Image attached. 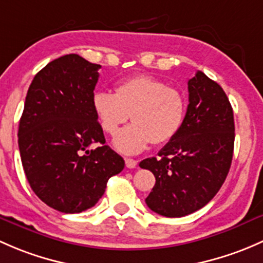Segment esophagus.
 <instances>
[{
	"mask_svg": "<svg viewBox=\"0 0 263 263\" xmlns=\"http://www.w3.org/2000/svg\"><path fill=\"white\" fill-rule=\"evenodd\" d=\"M138 164V161H135V159L133 158H126L125 159V166L128 167V168H135Z\"/></svg>",
	"mask_w": 263,
	"mask_h": 263,
	"instance_id": "esophagus-1",
	"label": "esophagus"
}]
</instances>
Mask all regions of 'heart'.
Instances as JSON below:
<instances>
[{
    "instance_id": "heart-1",
    "label": "heart",
    "mask_w": 263,
    "mask_h": 263,
    "mask_svg": "<svg viewBox=\"0 0 263 263\" xmlns=\"http://www.w3.org/2000/svg\"><path fill=\"white\" fill-rule=\"evenodd\" d=\"M92 109L102 129L111 137L130 114L133 124L119 133L114 145L121 153L135 154L151 143L166 144L180 133L186 116V97L164 81L137 74L119 82L114 93L96 92Z\"/></svg>"
}]
</instances>
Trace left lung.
Wrapping results in <instances>:
<instances>
[{
  "instance_id": "left-lung-1",
  "label": "left lung",
  "mask_w": 263,
  "mask_h": 263,
  "mask_svg": "<svg viewBox=\"0 0 263 263\" xmlns=\"http://www.w3.org/2000/svg\"><path fill=\"white\" fill-rule=\"evenodd\" d=\"M189 105L180 133L158 157L143 159L156 185L148 208L167 218L201 209L220 190L234 149L233 109L223 88L199 71L189 81Z\"/></svg>"
}]
</instances>
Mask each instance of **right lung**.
Returning <instances> with one entry per match:
<instances>
[{
  "label": "right lung",
  "instance_id": "add662e5",
  "mask_svg": "<svg viewBox=\"0 0 263 263\" xmlns=\"http://www.w3.org/2000/svg\"><path fill=\"white\" fill-rule=\"evenodd\" d=\"M100 64L67 54L35 74L18 124V149L32 191L58 212L93 206L125 162L105 144L92 109Z\"/></svg>",
  "mask_w": 263,
  "mask_h": 263
}]
</instances>
